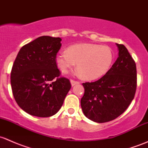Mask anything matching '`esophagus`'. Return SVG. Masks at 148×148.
Returning a JSON list of instances; mask_svg holds the SVG:
<instances>
[{
    "label": "esophagus",
    "mask_w": 148,
    "mask_h": 148,
    "mask_svg": "<svg viewBox=\"0 0 148 148\" xmlns=\"http://www.w3.org/2000/svg\"><path fill=\"white\" fill-rule=\"evenodd\" d=\"M70 82H71V86H74V85L78 84H79V82L74 81V80H72V79L70 80Z\"/></svg>",
    "instance_id": "1"
}]
</instances>
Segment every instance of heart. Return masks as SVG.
<instances>
[{"mask_svg":"<svg viewBox=\"0 0 148 148\" xmlns=\"http://www.w3.org/2000/svg\"><path fill=\"white\" fill-rule=\"evenodd\" d=\"M113 59V52L108 46L83 43L70 46L67 50L59 51L56 56V63L64 73L77 63L78 74L84 79L95 80L109 71Z\"/></svg>","mask_w":148,"mask_h":148,"instance_id":"heart-1","label":"heart"}]
</instances>
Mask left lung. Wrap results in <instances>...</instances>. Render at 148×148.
Returning <instances> with one entry per match:
<instances>
[{
    "label": "left lung",
    "instance_id": "8db88e82",
    "mask_svg": "<svg viewBox=\"0 0 148 148\" xmlns=\"http://www.w3.org/2000/svg\"><path fill=\"white\" fill-rule=\"evenodd\" d=\"M118 57L102 78L83 83L81 99L84 114L98 123L111 121L121 115L135 97L137 69L135 61L122 44H116Z\"/></svg>",
    "mask_w": 148,
    "mask_h": 148
}]
</instances>
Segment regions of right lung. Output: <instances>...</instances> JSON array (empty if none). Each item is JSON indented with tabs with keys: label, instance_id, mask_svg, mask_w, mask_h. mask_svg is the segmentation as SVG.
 Returning a JSON list of instances; mask_svg holds the SVG:
<instances>
[{
	"label": "right lung",
	"instance_id": "add662e5",
	"mask_svg": "<svg viewBox=\"0 0 148 148\" xmlns=\"http://www.w3.org/2000/svg\"><path fill=\"white\" fill-rule=\"evenodd\" d=\"M62 38L43 36L23 46L10 74L15 100L31 115L48 117L62 107L71 89L68 79L60 77L56 56Z\"/></svg>",
	"mask_w": 148,
	"mask_h": 148
}]
</instances>
